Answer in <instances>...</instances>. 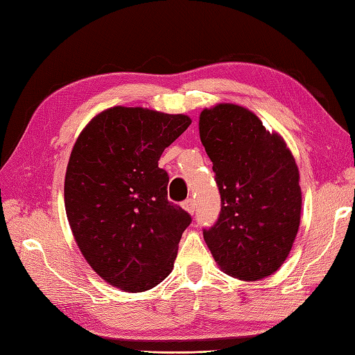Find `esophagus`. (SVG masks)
I'll return each mask as SVG.
<instances>
[{"label": "esophagus", "instance_id": "34e87169", "mask_svg": "<svg viewBox=\"0 0 355 355\" xmlns=\"http://www.w3.org/2000/svg\"><path fill=\"white\" fill-rule=\"evenodd\" d=\"M195 207H197V205H195V200L193 198H187L186 201H183V209L187 210V212H189L191 215H193Z\"/></svg>", "mask_w": 355, "mask_h": 355}]
</instances>
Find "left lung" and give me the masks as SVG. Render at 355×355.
Instances as JSON below:
<instances>
[{"mask_svg":"<svg viewBox=\"0 0 355 355\" xmlns=\"http://www.w3.org/2000/svg\"><path fill=\"white\" fill-rule=\"evenodd\" d=\"M200 137L221 195L220 216L202 229L206 244L227 275L267 277L297 235L302 192L296 162L281 135L238 105L202 111Z\"/></svg>","mask_w":355,"mask_h":355,"instance_id":"8db88e82","label":"left lung"}]
</instances>
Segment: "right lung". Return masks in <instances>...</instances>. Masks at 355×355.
Returning a JSON list of instances; mask_svg holds the SVG:
<instances>
[{
  "label": "right lung",
  "instance_id": "obj_1",
  "mask_svg": "<svg viewBox=\"0 0 355 355\" xmlns=\"http://www.w3.org/2000/svg\"><path fill=\"white\" fill-rule=\"evenodd\" d=\"M191 119L114 107L80 132L65 173V210L89 266L125 291H146L172 271L191 215L168 200L164 148Z\"/></svg>",
  "mask_w": 355,
  "mask_h": 355
}]
</instances>
